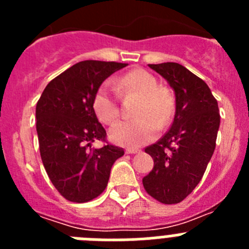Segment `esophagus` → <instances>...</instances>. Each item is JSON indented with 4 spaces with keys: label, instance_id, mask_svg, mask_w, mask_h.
<instances>
[{
    "label": "esophagus",
    "instance_id": "esophagus-1",
    "mask_svg": "<svg viewBox=\"0 0 249 249\" xmlns=\"http://www.w3.org/2000/svg\"><path fill=\"white\" fill-rule=\"evenodd\" d=\"M140 149L137 148H127L126 149V153L127 155H132V153H140Z\"/></svg>",
    "mask_w": 249,
    "mask_h": 249
}]
</instances>
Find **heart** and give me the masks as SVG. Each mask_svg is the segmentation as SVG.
Returning <instances> with one entry per match:
<instances>
[{
    "instance_id": "obj_1",
    "label": "heart",
    "mask_w": 249,
    "mask_h": 249,
    "mask_svg": "<svg viewBox=\"0 0 249 249\" xmlns=\"http://www.w3.org/2000/svg\"><path fill=\"white\" fill-rule=\"evenodd\" d=\"M118 97L126 100L138 97L131 121H121L109 129V138L114 143L137 147L156 137L158 126L163 128L175 113V100L168 89L158 86L153 74L144 70H132L114 81ZM93 109L101 122L111 124L120 117V105L107 86L97 89L93 97Z\"/></svg>"
}]
</instances>
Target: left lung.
I'll list each match as a JSON object with an SVG mask.
<instances>
[{
  "label": "left lung",
  "instance_id": "1",
  "mask_svg": "<svg viewBox=\"0 0 249 249\" xmlns=\"http://www.w3.org/2000/svg\"><path fill=\"white\" fill-rule=\"evenodd\" d=\"M148 66L175 89L176 114L166 135L144 148L155 166L142 183L160 203H179L199 183L214 152L218 103L207 83L179 63Z\"/></svg>",
  "mask_w": 249,
  "mask_h": 249
}]
</instances>
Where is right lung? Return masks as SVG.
Returning a JSON list of instances; mask_svg holds the SVG:
<instances>
[{"label": "right lung", "mask_w": 249, "mask_h": 249, "mask_svg": "<svg viewBox=\"0 0 249 249\" xmlns=\"http://www.w3.org/2000/svg\"><path fill=\"white\" fill-rule=\"evenodd\" d=\"M126 63L82 61L53 78L36 106L39 153L46 172L67 201L94 199L108 183L111 168L123 148L108 143L93 109V97L103 81ZM102 140L103 147L92 149Z\"/></svg>", "instance_id": "right-lung-1"}]
</instances>
